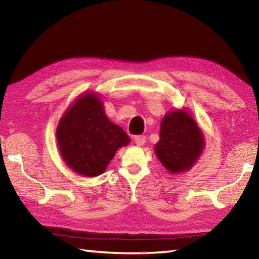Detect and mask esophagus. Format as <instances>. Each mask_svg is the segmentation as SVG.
Masks as SVG:
<instances>
[{
	"label": "esophagus",
	"mask_w": 259,
	"mask_h": 259,
	"mask_svg": "<svg viewBox=\"0 0 259 259\" xmlns=\"http://www.w3.org/2000/svg\"><path fill=\"white\" fill-rule=\"evenodd\" d=\"M146 142L145 136H136L135 137V143L137 144V146H143Z\"/></svg>",
	"instance_id": "1"
}]
</instances>
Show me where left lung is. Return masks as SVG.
I'll list each match as a JSON object with an SVG mask.
<instances>
[{"label": "left lung", "instance_id": "left-lung-1", "mask_svg": "<svg viewBox=\"0 0 259 259\" xmlns=\"http://www.w3.org/2000/svg\"><path fill=\"white\" fill-rule=\"evenodd\" d=\"M204 145L202 130L187 109H174L161 120L160 140L154 153L170 174H181L193 168Z\"/></svg>", "mask_w": 259, "mask_h": 259}]
</instances>
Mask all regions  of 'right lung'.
<instances>
[{"mask_svg": "<svg viewBox=\"0 0 259 259\" xmlns=\"http://www.w3.org/2000/svg\"><path fill=\"white\" fill-rule=\"evenodd\" d=\"M59 153L66 165L84 177H96L106 170L120 147L130 138L114 124L104 111L97 93L78 96L59 120L56 130Z\"/></svg>", "mask_w": 259, "mask_h": 259, "instance_id": "add662e5", "label": "right lung"}]
</instances>
